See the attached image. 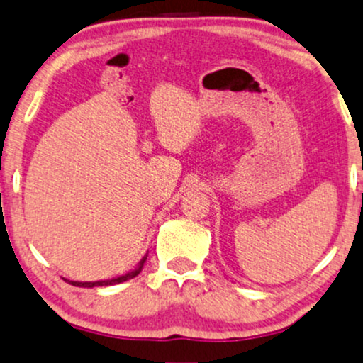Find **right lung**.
Returning a JSON list of instances; mask_svg holds the SVG:
<instances>
[{
    "label": "right lung",
    "instance_id": "add662e5",
    "mask_svg": "<svg viewBox=\"0 0 363 363\" xmlns=\"http://www.w3.org/2000/svg\"><path fill=\"white\" fill-rule=\"evenodd\" d=\"M145 261H146V257L143 259L141 264H140V267H138L136 271L128 272L126 276H119V277H116V279L96 281V283H79V281H70V284H72V286H79V288H96V286H113V284H119V283H123V281H128V279H131V277H134V276L140 274V271H141V267H143V264H145Z\"/></svg>",
    "mask_w": 363,
    "mask_h": 363
}]
</instances>
